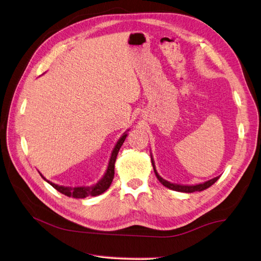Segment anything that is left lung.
Masks as SVG:
<instances>
[{"label":"left lung","mask_w":261,"mask_h":261,"mask_svg":"<svg viewBox=\"0 0 261 261\" xmlns=\"http://www.w3.org/2000/svg\"><path fill=\"white\" fill-rule=\"evenodd\" d=\"M151 162H152L154 174H155L156 178L159 179V181H160V182H161L164 187H166V188H168V189H171V190H174V191L185 192V193H193V192H196V191L200 192V191H203V190L208 189L209 187H211V186L215 182V181H217V180L219 179V177H215V178H213V179H211V180H209V181H206V182L200 184V185H196V186H180V185H174V184L168 182V181L164 180L163 178H161L160 176H159V174L156 173L155 168H154V163H153L152 158H151Z\"/></svg>","instance_id":"1"}]
</instances>
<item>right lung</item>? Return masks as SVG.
<instances>
[{"mask_svg":"<svg viewBox=\"0 0 261 261\" xmlns=\"http://www.w3.org/2000/svg\"><path fill=\"white\" fill-rule=\"evenodd\" d=\"M126 138H127V134H123L122 137L120 138V140L117 142L114 150H113V152H112V155H111V159H110V163H109L106 175L95 186L69 188V187H61V186H58V185H54V184L50 182V181H48L46 179H44V180L48 181V182L55 190H58L60 193L66 195V196L73 197V198H85L87 196H97V195L102 194L103 192H106L110 188L112 181H113V178H114V165H115L116 158H117V154H118L120 147L123 144L124 140H126Z\"/></svg>","mask_w":261,"mask_h":261,"instance_id":"add662e5","label":"right lung"}]
</instances>
